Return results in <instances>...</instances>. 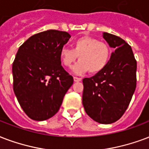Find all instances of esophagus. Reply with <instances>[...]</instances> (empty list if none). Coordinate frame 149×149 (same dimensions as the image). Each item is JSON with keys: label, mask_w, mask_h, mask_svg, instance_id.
<instances>
[{"label": "esophagus", "mask_w": 149, "mask_h": 149, "mask_svg": "<svg viewBox=\"0 0 149 149\" xmlns=\"http://www.w3.org/2000/svg\"><path fill=\"white\" fill-rule=\"evenodd\" d=\"M73 79H74L75 82H79V81H81V78H79V77H73Z\"/></svg>", "instance_id": "esophagus-1"}]
</instances>
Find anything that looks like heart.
I'll return each instance as SVG.
<instances>
[{"instance_id":"b5f03b06","label":"heart","mask_w":149,"mask_h":149,"mask_svg":"<svg viewBox=\"0 0 149 149\" xmlns=\"http://www.w3.org/2000/svg\"><path fill=\"white\" fill-rule=\"evenodd\" d=\"M110 54V47L106 43L94 37H83L75 40L72 49L62 47L59 51V58L65 66L70 67L79 56V62L73 66L72 71L77 74L88 71L95 74L106 67Z\"/></svg>"}]
</instances>
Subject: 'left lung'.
I'll use <instances>...</instances> for the list:
<instances>
[{
	"instance_id": "8db88e82",
	"label": "left lung",
	"mask_w": 149,
	"mask_h": 149,
	"mask_svg": "<svg viewBox=\"0 0 149 149\" xmlns=\"http://www.w3.org/2000/svg\"><path fill=\"white\" fill-rule=\"evenodd\" d=\"M115 51L104 70L83 79V105L92 120L109 124L121 118L136 88L137 61L131 47L122 38L103 33Z\"/></svg>"
}]
</instances>
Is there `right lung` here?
I'll list each match as a JSON object with an SVG mask.
<instances>
[{
    "instance_id": "obj_1",
    "label": "right lung",
    "mask_w": 149,
    "mask_h": 149,
    "mask_svg": "<svg viewBox=\"0 0 149 149\" xmlns=\"http://www.w3.org/2000/svg\"><path fill=\"white\" fill-rule=\"evenodd\" d=\"M70 37L67 32L49 29L30 37L18 50L12 64L13 90L32 120L43 121L55 115L73 84L59 58Z\"/></svg>"
}]
</instances>
